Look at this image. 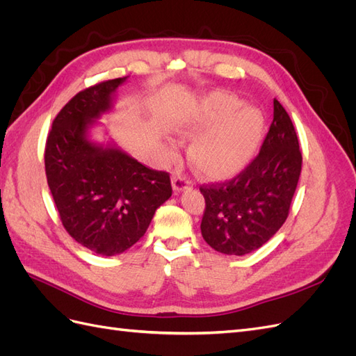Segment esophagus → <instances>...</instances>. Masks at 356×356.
<instances>
[{"instance_id":"obj_1","label":"esophagus","mask_w":356,"mask_h":356,"mask_svg":"<svg viewBox=\"0 0 356 356\" xmlns=\"http://www.w3.org/2000/svg\"><path fill=\"white\" fill-rule=\"evenodd\" d=\"M172 187H174L175 191H184L193 187V182L186 175L175 172L174 177H172Z\"/></svg>"}]
</instances>
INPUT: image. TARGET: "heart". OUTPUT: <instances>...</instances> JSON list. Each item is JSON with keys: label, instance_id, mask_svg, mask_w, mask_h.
<instances>
[{"label": "heart", "instance_id": "obj_1", "mask_svg": "<svg viewBox=\"0 0 356 356\" xmlns=\"http://www.w3.org/2000/svg\"><path fill=\"white\" fill-rule=\"evenodd\" d=\"M208 130L207 133L206 131ZM203 134L191 148V159L204 177L227 179L254 157L264 132V117L232 95L213 93L182 129L188 138Z\"/></svg>", "mask_w": 356, "mask_h": 356}]
</instances>
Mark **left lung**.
Listing matches in <instances>:
<instances>
[{
    "instance_id": "left-lung-1",
    "label": "left lung",
    "mask_w": 356,
    "mask_h": 356,
    "mask_svg": "<svg viewBox=\"0 0 356 356\" xmlns=\"http://www.w3.org/2000/svg\"><path fill=\"white\" fill-rule=\"evenodd\" d=\"M301 163L294 124L275 99L273 122L260 153L234 178L200 186L203 239L227 255H245L263 246L288 218Z\"/></svg>"
}]
</instances>
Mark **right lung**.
Masks as SVG:
<instances>
[{
  "instance_id": "right-lung-1",
  "label": "right lung",
  "mask_w": 356,
  "mask_h": 356,
  "mask_svg": "<svg viewBox=\"0 0 356 356\" xmlns=\"http://www.w3.org/2000/svg\"><path fill=\"white\" fill-rule=\"evenodd\" d=\"M124 80L101 81L71 98L53 120L44 149L47 184L63 229L108 257L141 239L156 209L172 196L166 170L86 139L92 118L110 110L111 93Z\"/></svg>"
}]
</instances>
